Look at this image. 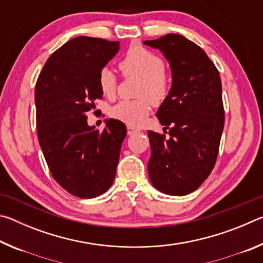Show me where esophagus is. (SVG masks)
<instances>
[{
  "instance_id": "1",
  "label": "esophagus",
  "mask_w": 263,
  "mask_h": 263,
  "mask_svg": "<svg viewBox=\"0 0 263 263\" xmlns=\"http://www.w3.org/2000/svg\"><path fill=\"white\" fill-rule=\"evenodd\" d=\"M137 132H139V130H138V128H136L135 126L127 125V135H128V136L135 135V133H137Z\"/></svg>"
}]
</instances>
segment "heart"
<instances>
[{"instance_id": "1", "label": "heart", "mask_w": 263, "mask_h": 263, "mask_svg": "<svg viewBox=\"0 0 263 263\" xmlns=\"http://www.w3.org/2000/svg\"><path fill=\"white\" fill-rule=\"evenodd\" d=\"M119 69L127 78L140 79L136 101H121L110 111L114 118L131 126H138L145 121L151 110V102L158 104L168 95L169 77L163 69V61L141 46H132L126 52ZM99 86L105 97L112 99L117 91V78L110 68H103L99 75Z\"/></svg>"}]
</instances>
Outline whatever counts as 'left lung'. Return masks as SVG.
I'll return each mask as SVG.
<instances>
[{
    "mask_svg": "<svg viewBox=\"0 0 263 263\" xmlns=\"http://www.w3.org/2000/svg\"><path fill=\"white\" fill-rule=\"evenodd\" d=\"M142 43L161 52L172 70V87L157 112L169 138L147 132L149 180L166 195H188L206 180L217 160L225 122L219 72L201 47L181 34Z\"/></svg>",
    "mask_w": 263,
    "mask_h": 263,
    "instance_id": "obj_1",
    "label": "left lung"
}]
</instances>
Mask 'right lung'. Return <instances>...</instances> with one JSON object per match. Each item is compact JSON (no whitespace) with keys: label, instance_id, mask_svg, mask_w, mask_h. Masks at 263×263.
<instances>
[{"label":"right lung","instance_id":"1","mask_svg":"<svg viewBox=\"0 0 263 263\" xmlns=\"http://www.w3.org/2000/svg\"><path fill=\"white\" fill-rule=\"evenodd\" d=\"M118 51L119 42L70 39L48 58L35 84L39 145L54 180L80 198L97 197L112 185L127 133L114 118L100 132L86 115L103 97L99 75Z\"/></svg>","mask_w":263,"mask_h":263}]
</instances>
